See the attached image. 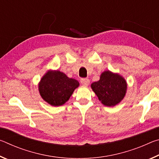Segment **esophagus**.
Masks as SVG:
<instances>
[{"label":"esophagus","mask_w":159,"mask_h":159,"mask_svg":"<svg viewBox=\"0 0 159 159\" xmlns=\"http://www.w3.org/2000/svg\"><path fill=\"white\" fill-rule=\"evenodd\" d=\"M80 83H81V84L83 85L87 86V85H89L90 80L88 79H80Z\"/></svg>","instance_id":"obj_1"}]
</instances>
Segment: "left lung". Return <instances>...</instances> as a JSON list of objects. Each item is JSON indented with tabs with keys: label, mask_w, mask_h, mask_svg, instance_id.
<instances>
[{
	"label": "left lung",
	"mask_w": 159,
	"mask_h": 159,
	"mask_svg": "<svg viewBox=\"0 0 159 159\" xmlns=\"http://www.w3.org/2000/svg\"><path fill=\"white\" fill-rule=\"evenodd\" d=\"M91 88L102 104L113 107L124 98L127 84L120 75L106 71L102 74L99 80L92 83Z\"/></svg>",
	"instance_id": "8db88e82"
}]
</instances>
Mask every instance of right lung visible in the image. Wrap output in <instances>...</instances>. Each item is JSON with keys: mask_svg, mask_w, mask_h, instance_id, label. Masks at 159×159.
Instances as JSON below:
<instances>
[{"mask_svg": "<svg viewBox=\"0 0 159 159\" xmlns=\"http://www.w3.org/2000/svg\"><path fill=\"white\" fill-rule=\"evenodd\" d=\"M76 80L69 79L62 72L48 71L39 83L42 98L52 106L58 107L69 100L74 90L79 87Z\"/></svg>", "mask_w": 159, "mask_h": 159, "instance_id": "1", "label": "right lung"}]
</instances>
